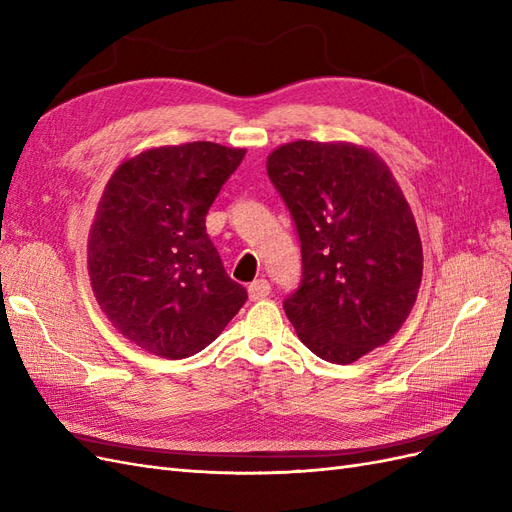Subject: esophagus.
Here are the masks:
<instances>
[{"mask_svg": "<svg viewBox=\"0 0 512 512\" xmlns=\"http://www.w3.org/2000/svg\"><path fill=\"white\" fill-rule=\"evenodd\" d=\"M247 292H250V299L252 301H260V299L269 297L271 284L267 280H256V282H252L250 286H247Z\"/></svg>", "mask_w": 512, "mask_h": 512, "instance_id": "obj_1", "label": "esophagus"}]
</instances>
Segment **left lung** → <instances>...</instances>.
Returning a JSON list of instances; mask_svg holds the SVG:
<instances>
[{"instance_id": "1", "label": "left lung", "mask_w": 512, "mask_h": 512, "mask_svg": "<svg viewBox=\"0 0 512 512\" xmlns=\"http://www.w3.org/2000/svg\"><path fill=\"white\" fill-rule=\"evenodd\" d=\"M267 173L301 241V284L284 312L320 359L354 363L401 329L421 288L408 200L374 151L350 143L282 145Z\"/></svg>"}]
</instances>
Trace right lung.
Instances as JSON below:
<instances>
[{"label": "right lung", "instance_id": "right-lung-1", "mask_svg": "<svg viewBox=\"0 0 512 512\" xmlns=\"http://www.w3.org/2000/svg\"><path fill=\"white\" fill-rule=\"evenodd\" d=\"M245 149L196 141L147 149L108 179L89 230L98 305L130 342L164 359L207 348L243 307L205 218Z\"/></svg>", "mask_w": 512, "mask_h": 512}]
</instances>
